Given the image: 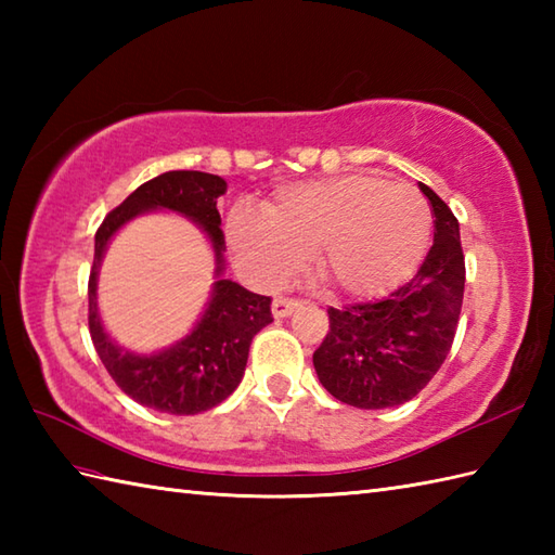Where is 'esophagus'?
Returning <instances> with one entry per match:
<instances>
[{
  "label": "esophagus",
  "mask_w": 555,
  "mask_h": 555,
  "mask_svg": "<svg viewBox=\"0 0 555 555\" xmlns=\"http://www.w3.org/2000/svg\"><path fill=\"white\" fill-rule=\"evenodd\" d=\"M302 305V300L298 298H286V296H276L274 302H271V312H274V317H288L296 312Z\"/></svg>",
  "instance_id": "34e87169"
}]
</instances>
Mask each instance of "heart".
<instances>
[{"label": "heart", "instance_id": "heart-1", "mask_svg": "<svg viewBox=\"0 0 555 555\" xmlns=\"http://www.w3.org/2000/svg\"><path fill=\"white\" fill-rule=\"evenodd\" d=\"M431 215L408 185L372 176L300 183L262 207L233 211L227 238L238 262L264 281L296 274L312 253L322 284L340 296H379L405 281L427 250Z\"/></svg>", "mask_w": 555, "mask_h": 555}]
</instances>
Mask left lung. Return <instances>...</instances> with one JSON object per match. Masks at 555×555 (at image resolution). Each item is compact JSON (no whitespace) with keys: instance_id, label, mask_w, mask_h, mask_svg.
I'll return each mask as SVG.
<instances>
[{"instance_id":"left-lung-1","label":"left lung","mask_w":555,"mask_h":555,"mask_svg":"<svg viewBox=\"0 0 555 555\" xmlns=\"http://www.w3.org/2000/svg\"><path fill=\"white\" fill-rule=\"evenodd\" d=\"M434 243L410 281L382 300L328 308V332L312 362L340 403L382 410L408 403L451 352L463 310L465 255L457 219L429 185Z\"/></svg>"}]
</instances>
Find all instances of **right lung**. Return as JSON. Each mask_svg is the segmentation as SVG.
<instances>
[{"instance_id": "right-lung-1", "label": "right lung", "mask_w": 555, "mask_h": 555, "mask_svg": "<svg viewBox=\"0 0 555 555\" xmlns=\"http://www.w3.org/2000/svg\"><path fill=\"white\" fill-rule=\"evenodd\" d=\"M227 191L221 176L205 171H167L143 183L114 207L95 233V259L88 281V326L90 338L109 376L126 396L145 408L169 415H197L227 400L241 384L247 352L259 328L274 322L271 298L245 291L229 279H219L215 293L191 336L159 356H131L116 348L104 334L98 317L95 286L98 267L112 235L128 219L145 209H173L191 217L205 229L217 253V271H221V253L227 238L221 231L217 197Z\"/></svg>"}]
</instances>
